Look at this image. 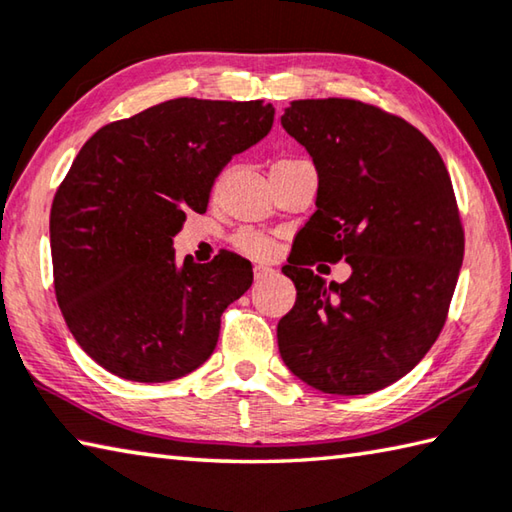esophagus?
Listing matches in <instances>:
<instances>
[{
  "instance_id": "1",
  "label": "esophagus",
  "mask_w": 512,
  "mask_h": 512,
  "mask_svg": "<svg viewBox=\"0 0 512 512\" xmlns=\"http://www.w3.org/2000/svg\"><path fill=\"white\" fill-rule=\"evenodd\" d=\"M253 273H255V280H266V277H271L275 273V268L264 266V264H257L253 268Z\"/></svg>"
}]
</instances>
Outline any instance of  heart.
Listing matches in <instances>:
<instances>
[{
	"instance_id": "obj_1",
	"label": "heart",
	"mask_w": 512,
	"mask_h": 512,
	"mask_svg": "<svg viewBox=\"0 0 512 512\" xmlns=\"http://www.w3.org/2000/svg\"><path fill=\"white\" fill-rule=\"evenodd\" d=\"M235 246L241 250V253H246L250 257H266V255H271V250H273L271 241L253 230L239 232V235L235 237Z\"/></svg>"
}]
</instances>
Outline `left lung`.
Masks as SVG:
<instances>
[{
    "instance_id": "8db88e82",
    "label": "left lung",
    "mask_w": 512,
    "mask_h": 512,
    "mask_svg": "<svg viewBox=\"0 0 512 512\" xmlns=\"http://www.w3.org/2000/svg\"><path fill=\"white\" fill-rule=\"evenodd\" d=\"M282 127L318 170L304 250L282 268L297 288L282 360L324 394L378 392L421 362L450 309L463 262L450 174L416 127L360 100H293ZM318 258H345L350 280L327 287L305 268Z\"/></svg>"
}]
</instances>
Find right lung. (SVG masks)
<instances>
[{"label": "right lung", "mask_w": 512, "mask_h": 512, "mask_svg": "<svg viewBox=\"0 0 512 512\" xmlns=\"http://www.w3.org/2000/svg\"><path fill=\"white\" fill-rule=\"evenodd\" d=\"M273 105L176 98L100 127L51 206L53 284L82 351L111 374L167 383L215 351L221 313L253 284L235 253L176 264L185 210L206 212L219 172L271 132Z\"/></svg>", "instance_id": "add662e5"}]
</instances>
